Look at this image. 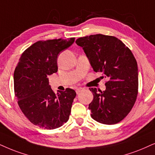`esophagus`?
<instances>
[{
  "label": "esophagus",
  "instance_id": "34e87169",
  "mask_svg": "<svg viewBox=\"0 0 155 155\" xmlns=\"http://www.w3.org/2000/svg\"><path fill=\"white\" fill-rule=\"evenodd\" d=\"M82 90H83V89H82V88H81V87H79V88H76V94H79L80 91H81Z\"/></svg>",
  "mask_w": 155,
  "mask_h": 155
}]
</instances>
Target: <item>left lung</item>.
Listing matches in <instances>:
<instances>
[{"label":"left lung","instance_id":"left-lung-1","mask_svg":"<svg viewBox=\"0 0 155 155\" xmlns=\"http://www.w3.org/2000/svg\"><path fill=\"white\" fill-rule=\"evenodd\" d=\"M94 71L107 78L106 90L89 88L91 117L98 122L114 124L124 119L134 107L138 94V68L134 55L121 41L112 36L90 35L78 38Z\"/></svg>","mask_w":155,"mask_h":155}]
</instances>
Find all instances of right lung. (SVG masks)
I'll use <instances>...</instances> for the list:
<instances>
[{
	"instance_id": "1",
	"label": "right lung",
	"mask_w": 155,
	"mask_h": 155,
	"mask_svg": "<svg viewBox=\"0 0 155 155\" xmlns=\"http://www.w3.org/2000/svg\"><path fill=\"white\" fill-rule=\"evenodd\" d=\"M75 38L38 41L25 49L13 74L15 96L23 114L41 128L54 130L68 120L76 94L67 88L55 94L48 76L58 71V55Z\"/></svg>"
}]
</instances>
